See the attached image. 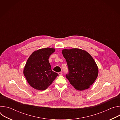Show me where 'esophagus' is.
<instances>
[{
	"instance_id": "1",
	"label": "esophagus",
	"mask_w": 120,
	"mask_h": 120,
	"mask_svg": "<svg viewBox=\"0 0 120 120\" xmlns=\"http://www.w3.org/2000/svg\"><path fill=\"white\" fill-rule=\"evenodd\" d=\"M62 74H63V73H62V72H59V73H58L59 75H61Z\"/></svg>"
}]
</instances>
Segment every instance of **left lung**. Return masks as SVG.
<instances>
[{
  "label": "left lung",
  "instance_id": "8db88e82",
  "mask_svg": "<svg viewBox=\"0 0 120 120\" xmlns=\"http://www.w3.org/2000/svg\"><path fill=\"white\" fill-rule=\"evenodd\" d=\"M62 54L69 70L66 78L70 83L79 91L90 88L98 75V68L92 56L79 48L64 49Z\"/></svg>",
  "mask_w": 120,
  "mask_h": 120
}]
</instances>
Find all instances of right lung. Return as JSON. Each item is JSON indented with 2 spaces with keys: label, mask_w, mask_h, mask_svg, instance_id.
I'll return each mask as SVG.
<instances>
[{
  "label": "right lung",
  "mask_w": 120,
  "mask_h": 120,
  "mask_svg": "<svg viewBox=\"0 0 120 120\" xmlns=\"http://www.w3.org/2000/svg\"><path fill=\"white\" fill-rule=\"evenodd\" d=\"M55 51L53 48L36 50L28 58L23 71L28 83L36 90L46 89L58 75L51 70L49 56Z\"/></svg>",
  "instance_id": "obj_1"
}]
</instances>
